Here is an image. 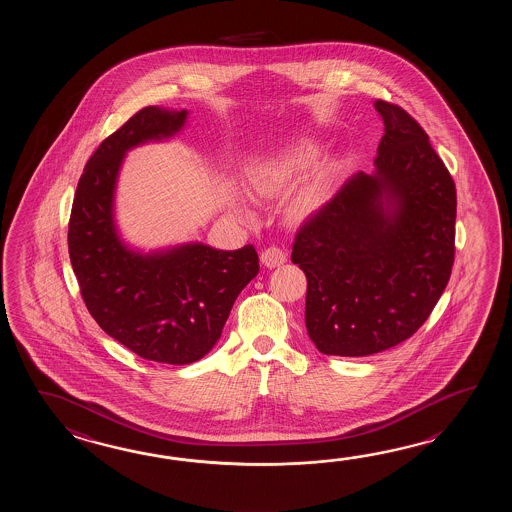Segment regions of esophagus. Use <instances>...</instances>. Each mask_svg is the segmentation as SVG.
<instances>
[{
  "label": "esophagus",
  "instance_id": "esophagus-1",
  "mask_svg": "<svg viewBox=\"0 0 512 512\" xmlns=\"http://www.w3.org/2000/svg\"><path fill=\"white\" fill-rule=\"evenodd\" d=\"M285 261H287V252L280 249V247H269V249L261 252V263L269 269L280 267Z\"/></svg>",
  "mask_w": 512,
  "mask_h": 512
}]
</instances>
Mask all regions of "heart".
Masks as SVG:
<instances>
[{"instance_id": "obj_1", "label": "heart", "mask_w": 512, "mask_h": 512, "mask_svg": "<svg viewBox=\"0 0 512 512\" xmlns=\"http://www.w3.org/2000/svg\"><path fill=\"white\" fill-rule=\"evenodd\" d=\"M318 159V150L313 144H300L287 152L272 155L251 164L245 172V185L249 192L258 197H272L282 194L293 185L300 175L307 172ZM313 203V194L307 190L296 197L294 212L302 214Z\"/></svg>"}]
</instances>
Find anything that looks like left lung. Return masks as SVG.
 I'll use <instances>...</instances> for the list:
<instances>
[{
    "instance_id": "8db88e82",
    "label": "left lung",
    "mask_w": 512,
    "mask_h": 512,
    "mask_svg": "<svg viewBox=\"0 0 512 512\" xmlns=\"http://www.w3.org/2000/svg\"><path fill=\"white\" fill-rule=\"evenodd\" d=\"M384 122L373 174L353 175L305 219L291 260L305 272V327L324 355L366 357L412 337L450 280L456 185L401 106Z\"/></svg>"
}]
</instances>
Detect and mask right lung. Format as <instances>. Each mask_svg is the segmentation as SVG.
Masks as SVG:
<instances>
[{"mask_svg": "<svg viewBox=\"0 0 512 512\" xmlns=\"http://www.w3.org/2000/svg\"><path fill=\"white\" fill-rule=\"evenodd\" d=\"M186 113L142 108L100 142L78 181L67 232L80 294L98 326L142 359L174 366L214 348L238 294L260 271L252 245L218 251L188 243L141 254L117 234L113 196L124 153L172 137Z\"/></svg>", "mask_w": 512, "mask_h": 512, "instance_id": "right-lung-1", "label": "right lung"}]
</instances>
